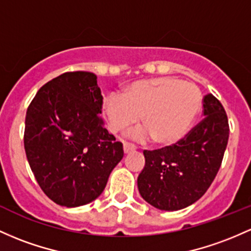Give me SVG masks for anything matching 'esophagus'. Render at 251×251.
<instances>
[{"instance_id":"1","label":"esophagus","mask_w":251,"mask_h":251,"mask_svg":"<svg viewBox=\"0 0 251 251\" xmlns=\"http://www.w3.org/2000/svg\"><path fill=\"white\" fill-rule=\"evenodd\" d=\"M134 150H136V147H134L133 144H131V143H127V142H124V152L128 153Z\"/></svg>"}]
</instances>
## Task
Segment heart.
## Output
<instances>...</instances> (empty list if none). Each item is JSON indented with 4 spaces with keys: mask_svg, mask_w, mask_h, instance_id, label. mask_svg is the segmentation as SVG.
<instances>
[{
    "mask_svg": "<svg viewBox=\"0 0 251 251\" xmlns=\"http://www.w3.org/2000/svg\"><path fill=\"white\" fill-rule=\"evenodd\" d=\"M199 88L176 77H157L127 85L123 95L111 94L103 102L109 130L119 133L139 119L145 128L133 137H152L159 145H173L186 136L201 108Z\"/></svg>",
    "mask_w": 251,
    "mask_h": 251,
    "instance_id": "b5f03b06",
    "label": "heart"
}]
</instances>
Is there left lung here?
Segmentation results:
<instances>
[{
    "mask_svg": "<svg viewBox=\"0 0 251 251\" xmlns=\"http://www.w3.org/2000/svg\"><path fill=\"white\" fill-rule=\"evenodd\" d=\"M203 119L175 144L144 150L138 189L145 201L164 211L182 210L200 199L217 176L228 140V121L216 96L202 100Z\"/></svg>",
    "mask_w": 251,
    "mask_h": 251,
    "instance_id": "8db88e82",
    "label": "left lung"
}]
</instances>
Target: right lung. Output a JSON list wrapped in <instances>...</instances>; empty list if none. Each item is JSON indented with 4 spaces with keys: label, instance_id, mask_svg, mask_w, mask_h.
<instances>
[{
    "label": "right lung",
    "instance_id": "1",
    "mask_svg": "<svg viewBox=\"0 0 251 251\" xmlns=\"http://www.w3.org/2000/svg\"><path fill=\"white\" fill-rule=\"evenodd\" d=\"M95 74L71 71L38 90L25 120L27 159L43 192L77 207L103 192L124 157L123 144L103 127L102 95Z\"/></svg>",
    "mask_w": 251,
    "mask_h": 251
}]
</instances>
